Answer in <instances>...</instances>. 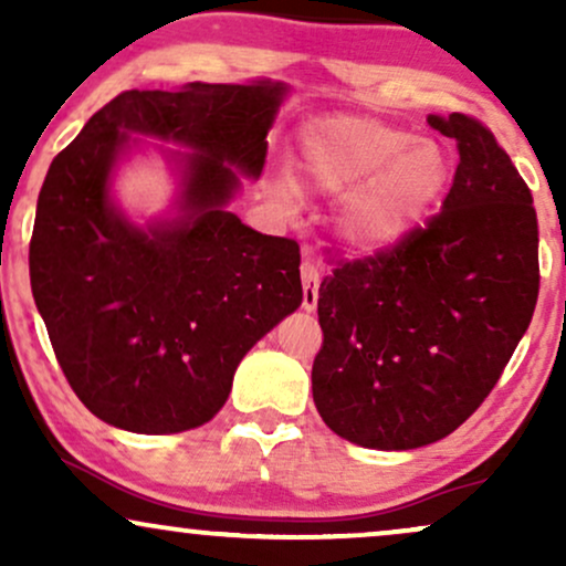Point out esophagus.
<instances>
[{
    "label": "esophagus",
    "mask_w": 566,
    "mask_h": 566,
    "mask_svg": "<svg viewBox=\"0 0 566 566\" xmlns=\"http://www.w3.org/2000/svg\"><path fill=\"white\" fill-rule=\"evenodd\" d=\"M301 279H303V308L314 311L316 301H319V265L314 261H303Z\"/></svg>",
    "instance_id": "obj_1"
}]
</instances>
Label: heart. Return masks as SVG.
<instances>
[{"mask_svg":"<svg viewBox=\"0 0 566 566\" xmlns=\"http://www.w3.org/2000/svg\"><path fill=\"white\" fill-rule=\"evenodd\" d=\"M297 167L316 191H349L340 229L359 250H388L409 237L450 178V159L437 140L361 116H329L311 125ZM271 197L292 210L301 191L282 175L271 184Z\"/></svg>","mask_w":566,"mask_h":566,"instance_id":"obj_1","label":"heart"}]
</instances>
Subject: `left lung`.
I'll list each match as a JSON object with an SVG mask.
<instances>
[{
    "label": "left lung",
    "mask_w": 566,
    "mask_h": 566,
    "mask_svg": "<svg viewBox=\"0 0 566 566\" xmlns=\"http://www.w3.org/2000/svg\"><path fill=\"white\" fill-rule=\"evenodd\" d=\"M458 140L441 212L399 244L340 261L319 287L311 388L337 437L415 450L482 407L527 333L541 290L532 193L469 114L428 116Z\"/></svg>",
    "instance_id": "obj_1"
}]
</instances>
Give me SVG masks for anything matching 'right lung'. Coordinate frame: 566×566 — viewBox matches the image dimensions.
Masks as SVG:
<instances>
[{
    "label": "right lung",
    "instance_id": "obj_1",
    "mask_svg": "<svg viewBox=\"0 0 566 566\" xmlns=\"http://www.w3.org/2000/svg\"><path fill=\"white\" fill-rule=\"evenodd\" d=\"M282 82L125 90L50 165L29 247L31 292L82 405L133 433L218 415L244 354L303 303L301 247L229 201L261 178ZM151 134L192 148L181 216L140 230L113 207L115 159Z\"/></svg>",
    "mask_w": 566,
    "mask_h": 566
}]
</instances>
